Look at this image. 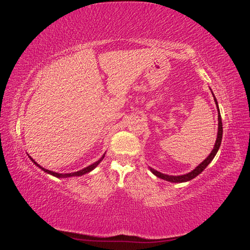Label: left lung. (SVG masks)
Returning a JSON list of instances; mask_svg holds the SVG:
<instances>
[{"instance_id":"left-lung-1","label":"left lung","mask_w":250,"mask_h":250,"mask_svg":"<svg viewBox=\"0 0 250 250\" xmlns=\"http://www.w3.org/2000/svg\"><path fill=\"white\" fill-rule=\"evenodd\" d=\"M213 97H214V102H215V105L217 107V111H219V128H217V135H216V141H215V144H214V147H213L212 152L208 154V156L204 160L201 164H199L196 168L193 170H191L188 174H185V175H179V176H170V175H166V174H163L161 171H157L156 169L152 168V167H149V170H151L154 175L158 178L161 179H164L166 181H169V183H186V181H189L193 178H196V177L201 174V172L207 168V166L210 164L212 162L213 158L216 155L217 151H219V148L221 146V142H222V137H223V125H222V118L220 115V109H219V105H217V101L214 96V94L212 93Z\"/></svg>"}]
</instances>
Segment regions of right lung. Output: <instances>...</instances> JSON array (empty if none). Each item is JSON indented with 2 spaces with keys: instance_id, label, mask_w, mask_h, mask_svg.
<instances>
[{
  "instance_id": "right-lung-1",
  "label": "right lung",
  "mask_w": 250,
  "mask_h": 250,
  "mask_svg": "<svg viewBox=\"0 0 250 250\" xmlns=\"http://www.w3.org/2000/svg\"><path fill=\"white\" fill-rule=\"evenodd\" d=\"M106 154V153H105ZM105 154H104V155L99 158V160L97 161V162H95L94 164H92V165H89V166H87V167H85V168H83V169H81V170H79V171H74V172H70V174H59V172H56V171H52V170H49V169H46V168H43V167H42L40 166L37 162H35L33 158H31L28 154H27V155L29 156V158L31 160V162L34 163V164L37 166V167H39L40 169L42 170H43L44 172H47V174H49V175H52V176H54V177H58V178H67V177H75V176H82V175H85V174H87V172H89V171H92L94 168H96V167L98 166V164L99 163H101L103 160H104V157H105Z\"/></svg>"
}]
</instances>
